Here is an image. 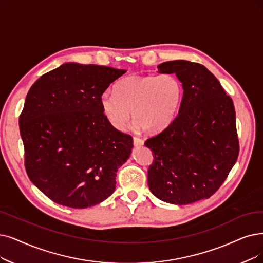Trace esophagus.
<instances>
[{
  "mask_svg": "<svg viewBox=\"0 0 263 263\" xmlns=\"http://www.w3.org/2000/svg\"><path fill=\"white\" fill-rule=\"evenodd\" d=\"M143 143H144V141L142 139H140L138 137H134V145L135 146H141V145H143Z\"/></svg>",
  "mask_w": 263,
  "mask_h": 263,
  "instance_id": "esophagus-1",
  "label": "esophagus"
}]
</instances>
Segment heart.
<instances>
[{
	"label": "heart",
	"mask_w": 263,
	"mask_h": 263,
	"mask_svg": "<svg viewBox=\"0 0 263 263\" xmlns=\"http://www.w3.org/2000/svg\"><path fill=\"white\" fill-rule=\"evenodd\" d=\"M114 95L104 92L100 108L112 127L123 130L132 119L150 133L165 129L175 120L183 97V85L174 74L133 76L114 86Z\"/></svg>",
	"instance_id": "heart-1"
}]
</instances>
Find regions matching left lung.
Listing matches in <instances>:
<instances>
[{"mask_svg":"<svg viewBox=\"0 0 263 263\" xmlns=\"http://www.w3.org/2000/svg\"><path fill=\"white\" fill-rule=\"evenodd\" d=\"M157 69L175 73L183 97L171 125L144 142L153 152L150 190L176 205L209 198L227 179L239 152L233 101L203 65L174 60Z\"/></svg>","mask_w":263,"mask_h":263,"instance_id":"left-lung-1","label":"left lung"}]
</instances>
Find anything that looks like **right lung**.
Wrapping results in <instances>:
<instances>
[{
  "mask_svg": "<svg viewBox=\"0 0 263 263\" xmlns=\"http://www.w3.org/2000/svg\"><path fill=\"white\" fill-rule=\"evenodd\" d=\"M125 72L68 62L42 76L28 91L19 117L26 172L52 202L86 208L114 192L133 137L112 127L100 97Z\"/></svg>",
  "mask_w": 263,
  "mask_h": 263,
  "instance_id": "1",
  "label": "right lung"
}]
</instances>
